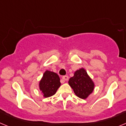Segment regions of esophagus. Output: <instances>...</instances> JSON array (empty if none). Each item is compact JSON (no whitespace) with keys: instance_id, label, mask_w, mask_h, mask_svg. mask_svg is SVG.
<instances>
[{"instance_id":"esophagus-1","label":"esophagus","mask_w":126,"mask_h":126,"mask_svg":"<svg viewBox=\"0 0 126 126\" xmlns=\"http://www.w3.org/2000/svg\"><path fill=\"white\" fill-rule=\"evenodd\" d=\"M62 79H63V80H64V81H67V80H68L69 77H68V76H67V75L63 76V77H62Z\"/></svg>"}]
</instances>
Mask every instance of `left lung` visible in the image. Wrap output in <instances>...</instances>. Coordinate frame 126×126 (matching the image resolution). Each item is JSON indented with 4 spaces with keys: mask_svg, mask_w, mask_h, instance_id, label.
<instances>
[{
    "mask_svg": "<svg viewBox=\"0 0 126 126\" xmlns=\"http://www.w3.org/2000/svg\"><path fill=\"white\" fill-rule=\"evenodd\" d=\"M68 84L72 88L77 97L86 99L93 92L95 84L83 68L75 71L73 77H71Z\"/></svg>",
    "mask_w": 126,
    "mask_h": 126,
    "instance_id": "8db88e82",
    "label": "left lung"
}]
</instances>
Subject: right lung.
I'll return each mask as SVG.
<instances>
[{"instance_id": "obj_1", "label": "right lung", "mask_w": 126, "mask_h": 126, "mask_svg": "<svg viewBox=\"0 0 126 126\" xmlns=\"http://www.w3.org/2000/svg\"><path fill=\"white\" fill-rule=\"evenodd\" d=\"M61 86L60 79L57 73L46 70L39 81V88L45 98L53 96Z\"/></svg>"}]
</instances>
